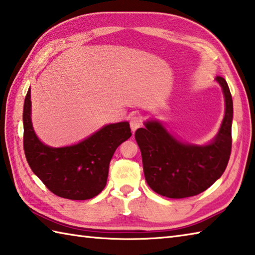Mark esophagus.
<instances>
[{
  "mask_svg": "<svg viewBox=\"0 0 255 255\" xmlns=\"http://www.w3.org/2000/svg\"><path fill=\"white\" fill-rule=\"evenodd\" d=\"M142 126V117L138 116V115H134L130 118V128L131 131L134 132L138 128H140Z\"/></svg>",
  "mask_w": 255,
  "mask_h": 255,
  "instance_id": "obj_1",
  "label": "esophagus"
}]
</instances>
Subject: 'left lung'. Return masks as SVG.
<instances>
[{
	"label": "left lung",
	"instance_id": "left-lung-1",
	"mask_svg": "<svg viewBox=\"0 0 255 255\" xmlns=\"http://www.w3.org/2000/svg\"><path fill=\"white\" fill-rule=\"evenodd\" d=\"M221 85L226 114L213 141L194 146L177 140L159 122L144 123L134 132L141 151L144 178L148 186L160 196L182 199L207 190L226 170L232 147V96L226 79L217 76Z\"/></svg>",
	"mask_w": 255,
	"mask_h": 255
}]
</instances>
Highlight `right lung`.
Here are the masks:
<instances>
[{
  "mask_svg": "<svg viewBox=\"0 0 255 255\" xmlns=\"http://www.w3.org/2000/svg\"><path fill=\"white\" fill-rule=\"evenodd\" d=\"M23 125L24 152L32 171L49 191L71 200H87L103 191L114 152L131 136L129 123L123 122L107 125L74 146L48 147L32 126L31 89L25 96Z\"/></svg>",
  "mask_w": 255,
  "mask_h": 255,
  "instance_id": "obj_1",
  "label": "right lung"
}]
</instances>
